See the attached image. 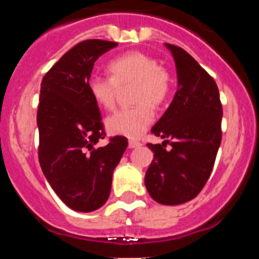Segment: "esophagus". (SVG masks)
Returning a JSON list of instances; mask_svg holds the SVG:
<instances>
[{"mask_svg": "<svg viewBox=\"0 0 259 259\" xmlns=\"http://www.w3.org/2000/svg\"><path fill=\"white\" fill-rule=\"evenodd\" d=\"M128 146H130L131 149H135V148H139V146H141V143H139V141H136V140H130Z\"/></svg>", "mask_w": 259, "mask_h": 259, "instance_id": "34e87169", "label": "esophagus"}]
</instances>
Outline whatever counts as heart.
<instances>
[{
	"mask_svg": "<svg viewBox=\"0 0 259 259\" xmlns=\"http://www.w3.org/2000/svg\"><path fill=\"white\" fill-rule=\"evenodd\" d=\"M110 76L92 75L88 80V91L98 106L114 109L119 87L134 83L132 100L137 102L131 107L118 110L106 119V127L111 134L127 137H139L154 120V106H161L170 97L172 76L170 71L154 57L131 50L115 57L107 65Z\"/></svg>",
	"mask_w": 259,
	"mask_h": 259,
	"instance_id": "heart-1",
	"label": "heart"
}]
</instances>
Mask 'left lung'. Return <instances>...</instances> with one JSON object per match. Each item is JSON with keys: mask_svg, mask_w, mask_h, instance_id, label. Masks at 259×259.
I'll return each mask as SVG.
<instances>
[{"mask_svg": "<svg viewBox=\"0 0 259 259\" xmlns=\"http://www.w3.org/2000/svg\"><path fill=\"white\" fill-rule=\"evenodd\" d=\"M166 45L175 59L178 91L152 128L164 141L148 144L154 159L145 185L157 202L180 205L193 200L209 180L222 141L223 109L215 80L184 49Z\"/></svg>", "mask_w": 259, "mask_h": 259, "instance_id": "8db88e82", "label": "left lung"}]
</instances>
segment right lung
Here are the masks:
<instances>
[{
  "instance_id": "add662e5",
  "label": "right lung",
  "mask_w": 259,
  "mask_h": 259,
  "mask_svg": "<svg viewBox=\"0 0 259 259\" xmlns=\"http://www.w3.org/2000/svg\"><path fill=\"white\" fill-rule=\"evenodd\" d=\"M84 40L71 48L45 74L37 109L38 161L53 191L75 211L97 210L109 198L114 168L128 141L105 140L98 105L88 91L95 62L116 47Z\"/></svg>"
}]
</instances>
